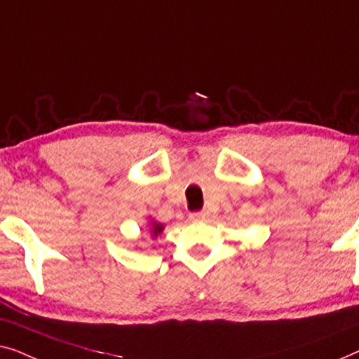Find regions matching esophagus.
I'll return each instance as SVG.
<instances>
[{"label":"esophagus","mask_w":359,"mask_h":359,"mask_svg":"<svg viewBox=\"0 0 359 359\" xmlns=\"http://www.w3.org/2000/svg\"><path fill=\"white\" fill-rule=\"evenodd\" d=\"M210 213L206 210H201V211H194V213L189 215L190 221H194V223H201V221H206L208 218Z\"/></svg>","instance_id":"esophagus-1"}]
</instances>
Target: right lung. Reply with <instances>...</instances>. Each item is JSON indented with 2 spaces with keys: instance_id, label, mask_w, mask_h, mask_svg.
<instances>
[{
  "instance_id": "obj_1",
  "label": "right lung",
  "mask_w": 359,
  "mask_h": 359,
  "mask_svg": "<svg viewBox=\"0 0 359 359\" xmlns=\"http://www.w3.org/2000/svg\"><path fill=\"white\" fill-rule=\"evenodd\" d=\"M163 229H164V226H163V224H158V223H154V224H153V236H158L159 232L163 231Z\"/></svg>"
}]
</instances>
